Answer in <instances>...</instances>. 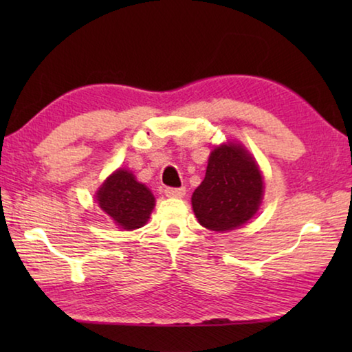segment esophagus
I'll list each match as a JSON object with an SVG mask.
<instances>
[{"mask_svg":"<svg viewBox=\"0 0 352 352\" xmlns=\"http://www.w3.org/2000/svg\"><path fill=\"white\" fill-rule=\"evenodd\" d=\"M164 194L168 195V197H183V195L186 194V189H184L183 186L182 188H166Z\"/></svg>","mask_w":352,"mask_h":352,"instance_id":"1","label":"esophagus"}]
</instances>
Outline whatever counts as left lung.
I'll return each mask as SVG.
<instances>
[{
    "instance_id": "left-lung-1",
    "label": "left lung",
    "mask_w": 352,
    "mask_h": 352,
    "mask_svg": "<svg viewBox=\"0 0 352 352\" xmlns=\"http://www.w3.org/2000/svg\"><path fill=\"white\" fill-rule=\"evenodd\" d=\"M262 177L247 151L237 144L216 147L208 160L206 175L192 194V208L208 230H234L258 211Z\"/></svg>"
}]
</instances>
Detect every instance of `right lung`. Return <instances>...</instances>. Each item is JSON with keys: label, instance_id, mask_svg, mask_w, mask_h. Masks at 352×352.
Returning a JSON list of instances; mask_svg holds the SVG:
<instances>
[{"label": "right lung", "instance_id": "1", "mask_svg": "<svg viewBox=\"0 0 352 352\" xmlns=\"http://www.w3.org/2000/svg\"><path fill=\"white\" fill-rule=\"evenodd\" d=\"M98 204L124 230L141 228L155 206V199L132 172L119 169L98 190Z\"/></svg>", "mask_w": 352, "mask_h": 352}]
</instances>
